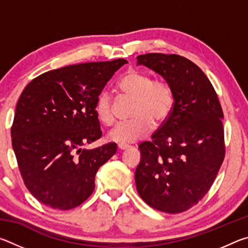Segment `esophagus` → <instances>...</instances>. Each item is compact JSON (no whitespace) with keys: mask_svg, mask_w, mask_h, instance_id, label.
<instances>
[{"mask_svg":"<svg viewBox=\"0 0 248 248\" xmlns=\"http://www.w3.org/2000/svg\"><path fill=\"white\" fill-rule=\"evenodd\" d=\"M127 149H129V145L118 144V150H119V151H124V150H127Z\"/></svg>","mask_w":248,"mask_h":248,"instance_id":"1","label":"esophagus"}]
</instances>
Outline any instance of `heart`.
I'll list each match as a JSON object with an SVG mask.
<instances>
[{
  "label": "heart",
  "instance_id": "heart-1",
  "mask_svg": "<svg viewBox=\"0 0 248 248\" xmlns=\"http://www.w3.org/2000/svg\"><path fill=\"white\" fill-rule=\"evenodd\" d=\"M118 90L133 98L132 120L117 124L107 134V139L119 144H130L152 131L153 125L169 118L174 106V91L165 78H153L149 72L129 70L118 83ZM95 112L100 123L111 124L115 120L110 96L102 93L96 100Z\"/></svg>",
  "mask_w": 248,
  "mask_h": 248
}]
</instances>
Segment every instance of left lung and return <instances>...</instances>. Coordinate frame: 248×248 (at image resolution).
I'll return each mask as SVG.
<instances>
[{"instance_id": "1", "label": "left lung", "mask_w": 248, "mask_h": 248, "mask_svg": "<svg viewBox=\"0 0 248 248\" xmlns=\"http://www.w3.org/2000/svg\"><path fill=\"white\" fill-rule=\"evenodd\" d=\"M174 91L170 115L139 145L137 190L150 207L180 213L207 194L225 156L223 111L211 82L198 65L178 54L137 57Z\"/></svg>"}]
</instances>
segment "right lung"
<instances>
[{
	"label": "right lung",
	"mask_w": 248,
	"mask_h": 248,
	"mask_svg": "<svg viewBox=\"0 0 248 248\" xmlns=\"http://www.w3.org/2000/svg\"><path fill=\"white\" fill-rule=\"evenodd\" d=\"M124 59L68 65L39 75L25 87L11 128L25 186L52 209L83 203L95 175L116 153V143L82 149L102 137L96 100Z\"/></svg>",
	"instance_id": "obj_1"
}]
</instances>
